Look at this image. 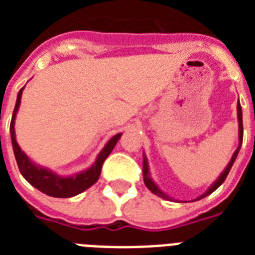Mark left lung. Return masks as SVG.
I'll use <instances>...</instances> for the list:
<instances>
[{
    "instance_id": "8db88e82",
    "label": "left lung",
    "mask_w": 255,
    "mask_h": 255,
    "mask_svg": "<svg viewBox=\"0 0 255 255\" xmlns=\"http://www.w3.org/2000/svg\"><path fill=\"white\" fill-rule=\"evenodd\" d=\"M237 119H238V147L237 149L234 151L233 156H232V159H230L229 164L226 165V168L224 170H222V173L218 176V178L216 180V181L212 184V185L208 188V189L205 190V193H202L201 196H198L197 198H194V200H192V201H197V200H201V198L206 197V196H209L210 193H213L214 190L217 189L218 186L221 185L222 182L225 181L226 176L229 174L230 169H232V167H233L234 161H236V159H237L238 156V152H240V149H241V145H242V139H244V126H242V108H241V104H240V99H238L237 102ZM143 177H144V184H145V186H147L148 189L151 190L152 193L156 194V196H159V197L164 198V200H173V198L170 197V196H168L165 192H163V190L160 189L159 185L156 184L155 181H153V178L151 177V173H149V165H148V160H147V156H145V153H143ZM178 202H182V201H178Z\"/></svg>"
}]
</instances>
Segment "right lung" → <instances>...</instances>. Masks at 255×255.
I'll return each instance as SVG.
<instances>
[{
    "label": "right lung",
    "instance_id": "obj_1",
    "mask_svg": "<svg viewBox=\"0 0 255 255\" xmlns=\"http://www.w3.org/2000/svg\"><path fill=\"white\" fill-rule=\"evenodd\" d=\"M23 88L25 87H22L18 92L17 102H15V107H14L13 116H11V123H10L11 145H13L14 156H15V160H17L19 172L25 177L26 181L31 184L34 188H37L38 190H41L42 193L50 196V197L67 198L85 192L86 189H88L90 186H92L98 181L104 160L107 159L108 155L115 148L116 143L119 141L123 133H116L115 136H112L111 139L107 141V144L104 145L103 149L99 152V155L96 156L95 163L87 169L78 172L75 174H71V176H61V174L55 173L49 168H45L34 163L33 160L22 151L21 147L18 145L17 139H15L14 124H15V116H17L18 108H19V104H21Z\"/></svg>",
    "mask_w": 255,
    "mask_h": 255
}]
</instances>
